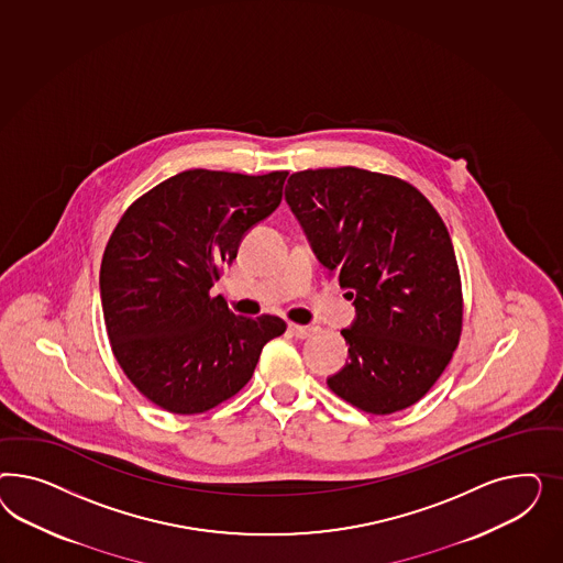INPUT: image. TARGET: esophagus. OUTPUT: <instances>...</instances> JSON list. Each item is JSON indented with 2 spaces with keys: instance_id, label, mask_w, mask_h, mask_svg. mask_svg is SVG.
<instances>
[{
  "instance_id": "1",
  "label": "esophagus",
  "mask_w": 563,
  "mask_h": 563,
  "mask_svg": "<svg viewBox=\"0 0 563 563\" xmlns=\"http://www.w3.org/2000/svg\"><path fill=\"white\" fill-rule=\"evenodd\" d=\"M289 332L297 339H307V336H311L313 328L311 325L289 324Z\"/></svg>"
}]
</instances>
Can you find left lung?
Returning a JSON list of instances; mask_svg holds the SVG:
<instances>
[{"label": "left lung", "instance_id": "obj_1", "mask_svg": "<svg viewBox=\"0 0 563 563\" xmlns=\"http://www.w3.org/2000/svg\"><path fill=\"white\" fill-rule=\"evenodd\" d=\"M285 200L355 320L330 390L372 415L421 400L462 330L461 273L438 210L407 181L357 167L292 173Z\"/></svg>", "mask_w": 563, "mask_h": 563}]
</instances>
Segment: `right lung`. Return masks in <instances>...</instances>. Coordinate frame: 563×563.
<instances>
[{"label":"right lung","instance_id":"obj_1","mask_svg":"<svg viewBox=\"0 0 563 563\" xmlns=\"http://www.w3.org/2000/svg\"><path fill=\"white\" fill-rule=\"evenodd\" d=\"M287 175L184 170L137 198L111 233L99 278L107 334L123 374L156 407L214 409L287 330L276 316L243 318L210 297L243 235L280 205Z\"/></svg>","mask_w":563,"mask_h":563}]
</instances>
